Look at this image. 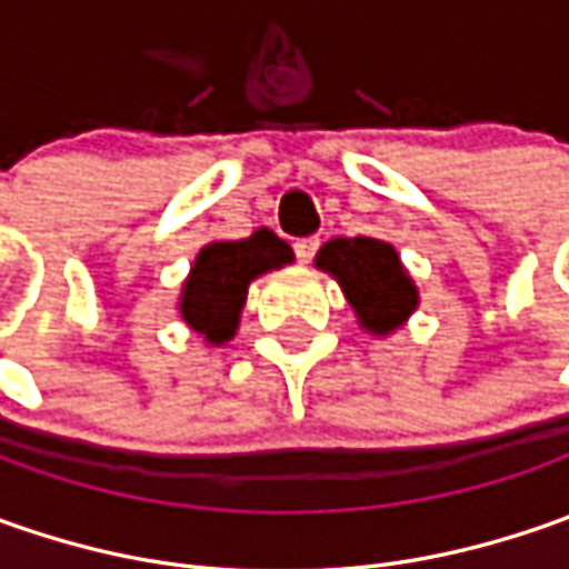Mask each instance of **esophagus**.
I'll return each instance as SVG.
<instances>
[{"mask_svg":"<svg viewBox=\"0 0 569 569\" xmlns=\"http://www.w3.org/2000/svg\"><path fill=\"white\" fill-rule=\"evenodd\" d=\"M319 250V237H300V240H295V256L300 259V262H310L313 256H317Z\"/></svg>","mask_w":569,"mask_h":569,"instance_id":"esophagus-1","label":"esophagus"}]
</instances>
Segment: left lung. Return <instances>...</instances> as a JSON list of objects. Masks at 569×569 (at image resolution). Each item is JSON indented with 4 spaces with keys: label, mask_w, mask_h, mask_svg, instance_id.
I'll list each match as a JSON object with an SVG mask.
<instances>
[{
    "label": "left lung",
    "mask_w": 569,
    "mask_h": 569,
    "mask_svg": "<svg viewBox=\"0 0 569 569\" xmlns=\"http://www.w3.org/2000/svg\"><path fill=\"white\" fill-rule=\"evenodd\" d=\"M319 269L336 274L363 329L386 336L418 307V291L399 252L373 237H336L317 256Z\"/></svg>",
    "instance_id": "8db88e82"
}]
</instances>
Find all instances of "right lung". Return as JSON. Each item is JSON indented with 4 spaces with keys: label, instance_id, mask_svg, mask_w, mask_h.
Instances as JSON below:
<instances>
[{
    "label": "right lung",
    "instance_id": "right-lung-1",
    "mask_svg": "<svg viewBox=\"0 0 569 569\" xmlns=\"http://www.w3.org/2000/svg\"><path fill=\"white\" fill-rule=\"evenodd\" d=\"M291 259V247L272 230H256L247 240L208 243L196 256V266L183 284V319L208 341H228L237 329L252 278L281 269Z\"/></svg>",
    "mask_w": 569,
    "mask_h": 569
}]
</instances>
